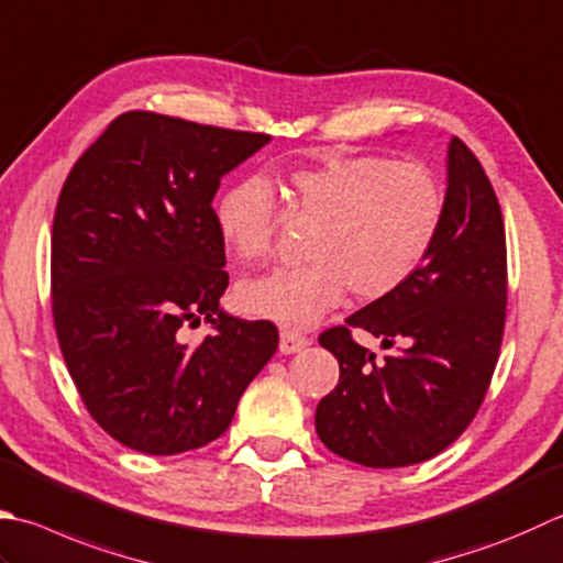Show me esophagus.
<instances>
[{"label": "esophagus", "instance_id": "1", "mask_svg": "<svg viewBox=\"0 0 563 563\" xmlns=\"http://www.w3.org/2000/svg\"><path fill=\"white\" fill-rule=\"evenodd\" d=\"M305 346H310V339L302 336L300 332H295V329H280V351L283 354H297V351H302Z\"/></svg>", "mask_w": 563, "mask_h": 563}]
</instances>
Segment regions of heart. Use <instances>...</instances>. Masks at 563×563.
Wrapping results in <instances>:
<instances>
[{
    "label": "heart",
    "mask_w": 563,
    "mask_h": 563,
    "mask_svg": "<svg viewBox=\"0 0 563 563\" xmlns=\"http://www.w3.org/2000/svg\"><path fill=\"white\" fill-rule=\"evenodd\" d=\"M292 207L314 224L302 266L275 268L239 285L246 312L307 327L346 288L378 300L412 278L444 222V187L417 161L329 153L288 170ZM217 229L241 261L271 256L278 202L263 178H244L219 195Z\"/></svg>",
    "instance_id": "b5f03b06"
}]
</instances>
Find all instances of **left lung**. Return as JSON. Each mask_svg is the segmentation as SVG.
I'll return each mask as SVG.
<instances>
[{
	"label": "left lung",
	"instance_id": "8db88e82",
	"mask_svg": "<svg viewBox=\"0 0 563 563\" xmlns=\"http://www.w3.org/2000/svg\"><path fill=\"white\" fill-rule=\"evenodd\" d=\"M446 173L444 222L420 271L319 334L339 361V383L317 405V434L329 451L368 468L420 464L456 442L500 356L508 251L498 197L456 136ZM351 328L399 349L376 362Z\"/></svg>",
	"mask_w": 563,
	"mask_h": 563
}]
</instances>
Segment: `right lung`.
Masks as SVG:
<instances>
[{
    "instance_id": "right-lung-1",
    "label": "right lung",
    "mask_w": 563,
    "mask_h": 563,
    "mask_svg": "<svg viewBox=\"0 0 563 563\" xmlns=\"http://www.w3.org/2000/svg\"><path fill=\"white\" fill-rule=\"evenodd\" d=\"M271 141L126 112L65 180L51 234L53 322L92 420L129 449L173 456L227 432L278 349L273 322L227 314L224 239L212 200ZM207 318L197 347L179 329Z\"/></svg>"
}]
</instances>
